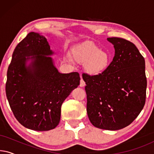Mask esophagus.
<instances>
[{
    "label": "esophagus",
    "mask_w": 154,
    "mask_h": 154,
    "mask_svg": "<svg viewBox=\"0 0 154 154\" xmlns=\"http://www.w3.org/2000/svg\"><path fill=\"white\" fill-rule=\"evenodd\" d=\"M85 81H84L83 79H81V81H80V87L83 88V87H84V86H85Z\"/></svg>",
    "instance_id": "obj_1"
}]
</instances>
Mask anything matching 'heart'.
<instances>
[{
  "label": "heart",
  "mask_w": 154,
  "mask_h": 154,
  "mask_svg": "<svg viewBox=\"0 0 154 154\" xmlns=\"http://www.w3.org/2000/svg\"><path fill=\"white\" fill-rule=\"evenodd\" d=\"M72 56L76 62L85 63V71L90 75L102 74L106 71L111 62L110 54L91 42H84L73 48ZM66 58L68 61L71 60L69 56Z\"/></svg>",
  "instance_id": "obj_1"
}]
</instances>
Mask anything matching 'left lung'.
<instances>
[{"mask_svg": "<svg viewBox=\"0 0 154 154\" xmlns=\"http://www.w3.org/2000/svg\"><path fill=\"white\" fill-rule=\"evenodd\" d=\"M107 40L115 49L108 69L83 79L90 121L100 129L118 130L132 123L145 104V60L131 42L116 37Z\"/></svg>", "mask_w": 154, "mask_h": 154, "instance_id": "obj_1", "label": "left lung"}]
</instances>
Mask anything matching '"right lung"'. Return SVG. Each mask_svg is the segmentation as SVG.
Returning <instances> with one entry per match:
<instances>
[{
  "label": "right lung",
  "instance_id": "right-lung-1",
  "mask_svg": "<svg viewBox=\"0 0 154 154\" xmlns=\"http://www.w3.org/2000/svg\"><path fill=\"white\" fill-rule=\"evenodd\" d=\"M44 35L31 32L16 46L7 72L6 96L25 128L48 131L58 125L61 106L80 84L79 73H61Z\"/></svg>",
  "mask_w": 154,
  "mask_h": 154
}]
</instances>
